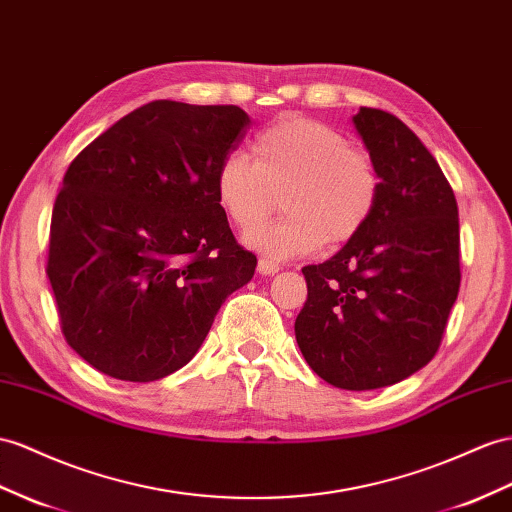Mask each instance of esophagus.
Masks as SVG:
<instances>
[{
    "mask_svg": "<svg viewBox=\"0 0 512 512\" xmlns=\"http://www.w3.org/2000/svg\"><path fill=\"white\" fill-rule=\"evenodd\" d=\"M257 272L261 274V277H272V274L279 272V266L272 264V261H268V259H259Z\"/></svg>",
    "mask_w": 512,
    "mask_h": 512,
    "instance_id": "34e87169",
    "label": "esophagus"
}]
</instances>
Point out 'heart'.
I'll use <instances>...</instances> for the list:
<instances>
[{"label": "heart", "mask_w": 512, "mask_h": 512, "mask_svg": "<svg viewBox=\"0 0 512 512\" xmlns=\"http://www.w3.org/2000/svg\"><path fill=\"white\" fill-rule=\"evenodd\" d=\"M216 201L240 229L266 220L277 205L285 216L244 233V244L268 259L303 257L326 242L346 244L372 218L381 177L372 157L348 147L344 134L307 116H287L253 140V160L231 151L216 170Z\"/></svg>", "instance_id": "obj_1"}]
</instances>
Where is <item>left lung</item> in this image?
<instances>
[{
    "instance_id": "1",
    "label": "left lung",
    "mask_w": 512,
    "mask_h": 512,
    "mask_svg": "<svg viewBox=\"0 0 512 512\" xmlns=\"http://www.w3.org/2000/svg\"><path fill=\"white\" fill-rule=\"evenodd\" d=\"M381 192L372 218L342 251L305 266L307 303L294 331L326 383L396 385L435 357L461 285L458 207L435 157L396 116H352Z\"/></svg>"
}]
</instances>
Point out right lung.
Masks as SVG:
<instances>
[{
    "mask_svg": "<svg viewBox=\"0 0 512 512\" xmlns=\"http://www.w3.org/2000/svg\"><path fill=\"white\" fill-rule=\"evenodd\" d=\"M248 125L238 106L151 101L71 162L47 277L64 337L95 370L129 383L177 372L253 279L214 190Z\"/></svg>",
    "mask_w": 512,
    "mask_h": 512,
    "instance_id": "right-lung-1",
    "label": "right lung"
}]
</instances>
